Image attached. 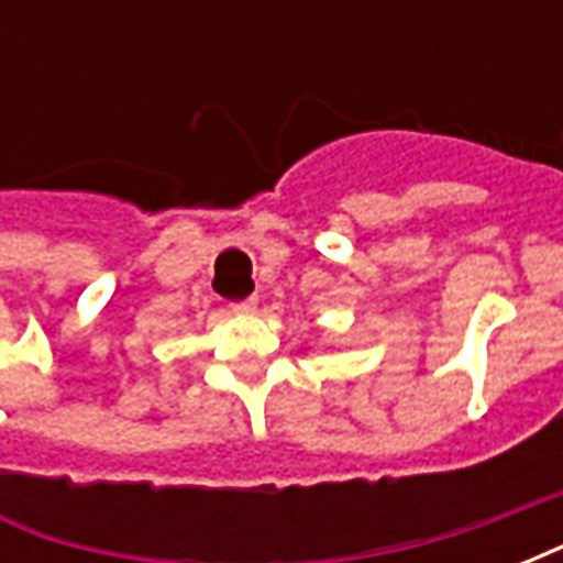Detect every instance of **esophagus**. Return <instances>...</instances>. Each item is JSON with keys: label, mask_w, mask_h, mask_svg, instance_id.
<instances>
[{"label": "esophagus", "mask_w": 563, "mask_h": 563, "mask_svg": "<svg viewBox=\"0 0 563 563\" xmlns=\"http://www.w3.org/2000/svg\"><path fill=\"white\" fill-rule=\"evenodd\" d=\"M256 305H258V298H256V295H250V298H241V301H234L232 310H234V313H253V310H256Z\"/></svg>", "instance_id": "1"}]
</instances>
